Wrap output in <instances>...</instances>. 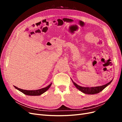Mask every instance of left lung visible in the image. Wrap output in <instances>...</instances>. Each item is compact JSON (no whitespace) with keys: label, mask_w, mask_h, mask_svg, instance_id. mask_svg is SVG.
Listing matches in <instances>:
<instances>
[{"label":"left lung","mask_w":122,"mask_h":122,"mask_svg":"<svg viewBox=\"0 0 122 122\" xmlns=\"http://www.w3.org/2000/svg\"><path fill=\"white\" fill-rule=\"evenodd\" d=\"M72 81L73 82L74 85L75 86V87L79 90L80 91L82 92L83 93L86 94H89V95H94L96 94H98L99 92H101L102 90H103L104 88L107 86L108 85H109L111 82H112V80L110 81L108 83H107L106 84L103 85V86H96V87H83L79 85L76 84L75 82H74L73 81V80L71 79Z\"/></svg>","instance_id":"8db88e82"}]
</instances>
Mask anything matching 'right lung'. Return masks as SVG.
<instances>
[{"label": "right lung", "instance_id": "right-lung-1", "mask_svg": "<svg viewBox=\"0 0 122 122\" xmlns=\"http://www.w3.org/2000/svg\"><path fill=\"white\" fill-rule=\"evenodd\" d=\"M51 84H52V83H51L48 86L42 88H41V89L36 90H25L21 89V88H18L15 86H14V87L16 89L22 92V93H23L25 95H28V96H40L45 93V92H46L50 88V87L51 86Z\"/></svg>", "mask_w": 122, "mask_h": 122}]
</instances>
